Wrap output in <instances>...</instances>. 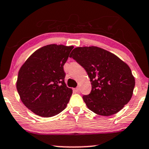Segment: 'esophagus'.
<instances>
[{
	"mask_svg": "<svg viewBox=\"0 0 149 149\" xmlns=\"http://www.w3.org/2000/svg\"><path fill=\"white\" fill-rule=\"evenodd\" d=\"M74 90H75V92H80V88H79V87H77V88L74 89Z\"/></svg>",
	"mask_w": 149,
	"mask_h": 149,
	"instance_id": "esophagus-1",
	"label": "esophagus"
}]
</instances>
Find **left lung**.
Returning a JSON list of instances; mask_svg holds the SVG:
<instances>
[{
  "mask_svg": "<svg viewBox=\"0 0 149 149\" xmlns=\"http://www.w3.org/2000/svg\"><path fill=\"white\" fill-rule=\"evenodd\" d=\"M72 57L88 73L92 90L83 99L89 109L100 116L118 112L132 96L135 79L129 65L113 53L96 46L77 47Z\"/></svg>",
  "mask_w": 149,
  "mask_h": 149,
  "instance_id": "1",
  "label": "left lung"
}]
</instances>
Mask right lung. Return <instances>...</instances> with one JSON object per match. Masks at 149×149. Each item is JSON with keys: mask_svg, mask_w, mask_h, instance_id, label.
<instances>
[{"mask_svg": "<svg viewBox=\"0 0 149 149\" xmlns=\"http://www.w3.org/2000/svg\"><path fill=\"white\" fill-rule=\"evenodd\" d=\"M73 46L50 44L34 52L18 72L16 88L28 109L42 117H52L66 107L72 94L65 84L63 65Z\"/></svg>", "mask_w": 149, "mask_h": 149, "instance_id": "obj_1", "label": "right lung"}]
</instances>
